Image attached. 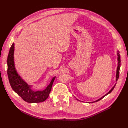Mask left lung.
Segmentation results:
<instances>
[{
	"label": "left lung",
	"mask_w": 128,
	"mask_h": 128,
	"mask_svg": "<svg viewBox=\"0 0 128 128\" xmlns=\"http://www.w3.org/2000/svg\"><path fill=\"white\" fill-rule=\"evenodd\" d=\"M118 68H117V71H116V80H118V77H119V72H120V66H121V58H120V54H119V51H118ZM115 86H116V84L115 85V86L113 87V88H112L111 90L109 91V92H108L107 94H106L105 95H104V96H103L101 98H100V99H99L98 100H96V101H95V102H98V101H99L100 100H101L102 99L104 96H106V95H107L108 94H109L112 91H113V89L114 88H115ZM77 100H78V99H77Z\"/></svg>",
	"instance_id": "obj_1"
}]
</instances>
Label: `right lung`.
Returning a JSON list of instances; mask_svg holds the SVG:
<instances>
[{
	"mask_svg": "<svg viewBox=\"0 0 128 128\" xmlns=\"http://www.w3.org/2000/svg\"><path fill=\"white\" fill-rule=\"evenodd\" d=\"M14 44L13 43L7 57V75L12 88L26 102L37 103L45 101L48 98L51 92L56 77H53L51 82L44 90L33 91L30 86L21 78L20 76H18L15 70L14 64Z\"/></svg>",
	"mask_w": 128,
	"mask_h": 128,
	"instance_id": "1",
	"label": "right lung"
}]
</instances>
